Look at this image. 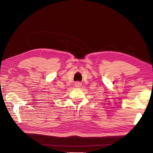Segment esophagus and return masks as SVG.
<instances>
[{
	"label": "esophagus",
	"mask_w": 153,
	"mask_h": 153,
	"mask_svg": "<svg viewBox=\"0 0 153 153\" xmlns=\"http://www.w3.org/2000/svg\"><path fill=\"white\" fill-rule=\"evenodd\" d=\"M75 87H81V85H82V83H81L80 82H77L76 83H75Z\"/></svg>",
	"instance_id": "1"
}]
</instances>
